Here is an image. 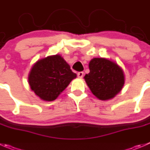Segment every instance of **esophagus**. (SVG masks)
I'll return each instance as SVG.
<instances>
[{"instance_id": "1", "label": "esophagus", "mask_w": 150, "mask_h": 150, "mask_svg": "<svg viewBox=\"0 0 150 150\" xmlns=\"http://www.w3.org/2000/svg\"><path fill=\"white\" fill-rule=\"evenodd\" d=\"M83 72H78V74H77V75H78V78H83Z\"/></svg>"}]
</instances>
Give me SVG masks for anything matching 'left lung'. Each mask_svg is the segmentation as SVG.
Returning a JSON list of instances; mask_svg holds the SVG:
<instances>
[{"label":"left lung","mask_w":150,"mask_h":150,"mask_svg":"<svg viewBox=\"0 0 150 150\" xmlns=\"http://www.w3.org/2000/svg\"><path fill=\"white\" fill-rule=\"evenodd\" d=\"M90 72L84 77L94 95L101 100L113 98L125 83L123 71L111 61L95 58L89 62Z\"/></svg>","instance_id":"left-lung-1"}]
</instances>
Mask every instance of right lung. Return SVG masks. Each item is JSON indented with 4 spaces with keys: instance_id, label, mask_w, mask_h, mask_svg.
I'll use <instances>...</instances> for the list:
<instances>
[{
    "instance_id": "add662e5",
    "label": "right lung",
    "mask_w": 150,
    "mask_h": 150,
    "mask_svg": "<svg viewBox=\"0 0 150 150\" xmlns=\"http://www.w3.org/2000/svg\"><path fill=\"white\" fill-rule=\"evenodd\" d=\"M76 74L59 55L48 56L36 62L28 76L30 88L45 101H53L66 88Z\"/></svg>"
}]
</instances>
